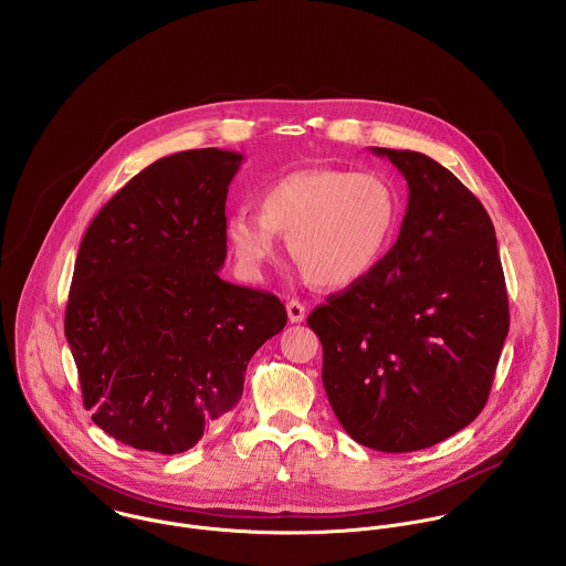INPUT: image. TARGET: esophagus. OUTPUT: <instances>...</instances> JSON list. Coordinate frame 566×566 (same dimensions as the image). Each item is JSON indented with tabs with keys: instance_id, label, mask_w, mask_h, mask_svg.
Listing matches in <instances>:
<instances>
[{
	"instance_id": "34e87169",
	"label": "esophagus",
	"mask_w": 566,
	"mask_h": 566,
	"mask_svg": "<svg viewBox=\"0 0 566 566\" xmlns=\"http://www.w3.org/2000/svg\"><path fill=\"white\" fill-rule=\"evenodd\" d=\"M305 316H307V310H305L303 303H298V301H290L287 303V318H290V323H303Z\"/></svg>"
}]
</instances>
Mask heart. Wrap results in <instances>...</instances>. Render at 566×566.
<instances>
[{
  "mask_svg": "<svg viewBox=\"0 0 566 566\" xmlns=\"http://www.w3.org/2000/svg\"><path fill=\"white\" fill-rule=\"evenodd\" d=\"M259 209H238L224 222L245 276H263L276 259L279 235H285L292 261L312 285L342 290L386 254L401 198L395 182L375 171L307 167L272 180L259 196Z\"/></svg>",
  "mask_w": 566,
  "mask_h": 566,
  "instance_id": "1",
  "label": "heart"
}]
</instances>
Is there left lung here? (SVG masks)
Returning a JSON list of instances; mask_svg holds the SVG:
<instances>
[{"label":"left lung","mask_w":566,"mask_h":566,"mask_svg":"<svg viewBox=\"0 0 566 566\" xmlns=\"http://www.w3.org/2000/svg\"><path fill=\"white\" fill-rule=\"evenodd\" d=\"M407 180L395 245L307 324L323 342V384L339 424L384 453L433 447L484 409L510 328L494 227L440 163L370 148Z\"/></svg>","instance_id":"8db88e82"}]
</instances>
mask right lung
I'll use <instances>...</instances> for the list:
<instances>
[{
    "instance_id": "right-lung-1",
    "label": "right lung",
    "mask_w": 566,
    "mask_h": 566,
    "mask_svg": "<svg viewBox=\"0 0 566 566\" xmlns=\"http://www.w3.org/2000/svg\"><path fill=\"white\" fill-rule=\"evenodd\" d=\"M240 153L159 159L93 218L65 335L82 401L111 438L174 455L240 403L250 357L283 331V303L220 279L224 207Z\"/></svg>"
}]
</instances>
